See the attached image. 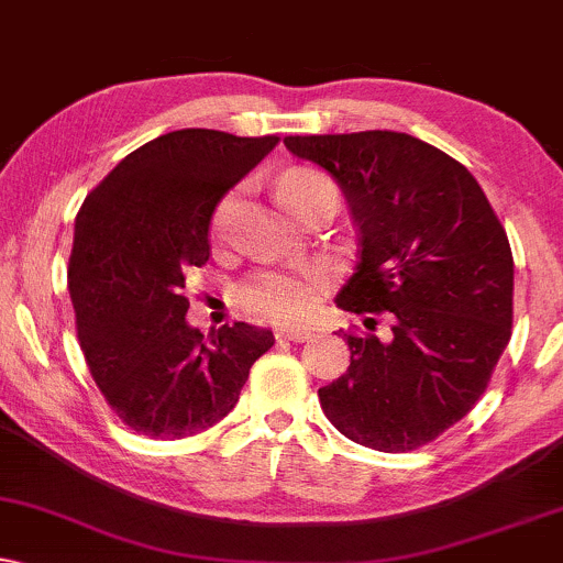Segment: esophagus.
<instances>
[{
  "label": "esophagus",
  "instance_id": "34e87169",
  "mask_svg": "<svg viewBox=\"0 0 563 563\" xmlns=\"http://www.w3.org/2000/svg\"><path fill=\"white\" fill-rule=\"evenodd\" d=\"M310 336H313V331L308 329H276V339H287V342H305Z\"/></svg>",
  "mask_w": 563,
  "mask_h": 563
}]
</instances>
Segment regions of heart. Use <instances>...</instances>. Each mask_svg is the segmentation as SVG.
Instances as JSON below:
<instances>
[{"label":"heart","instance_id":"b5f03b06","mask_svg":"<svg viewBox=\"0 0 563 563\" xmlns=\"http://www.w3.org/2000/svg\"><path fill=\"white\" fill-rule=\"evenodd\" d=\"M318 185H329L316 169H289L276 183V196L289 211L297 213L300 198ZM234 213V198H227L213 217V234H224ZM331 287L329 268L321 263L292 268H263L250 274L238 287V300L245 313L261 321L302 323L316 313L323 295Z\"/></svg>","mask_w":563,"mask_h":563}]
</instances>
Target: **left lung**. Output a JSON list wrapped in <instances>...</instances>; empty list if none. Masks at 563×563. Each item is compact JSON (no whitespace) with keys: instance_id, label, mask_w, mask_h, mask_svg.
I'll return each mask as SVG.
<instances>
[{"instance_id":"1","label":"left lung","mask_w":563,"mask_h":563,"mask_svg":"<svg viewBox=\"0 0 563 563\" xmlns=\"http://www.w3.org/2000/svg\"><path fill=\"white\" fill-rule=\"evenodd\" d=\"M342 187L360 234L350 313H391V334H344L350 367L318 388L325 418L363 446L412 451L483 397L511 339L515 258L467 166L407 133L289 135ZM373 321V318H367Z\"/></svg>"}]
</instances>
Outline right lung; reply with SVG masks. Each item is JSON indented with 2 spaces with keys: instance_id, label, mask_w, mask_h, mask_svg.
<instances>
[{
  "instance_id": "obj_1",
  "label": "right lung",
  "mask_w": 563,
  "mask_h": 563,
  "mask_svg": "<svg viewBox=\"0 0 563 563\" xmlns=\"http://www.w3.org/2000/svg\"><path fill=\"white\" fill-rule=\"evenodd\" d=\"M279 143L187 128L141 145L90 190L75 219L69 297L78 342L124 426L175 441L238 405L274 334L250 323L203 336L185 321V274L211 255L219 200Z\"/></svg>"
}]
</instances>
